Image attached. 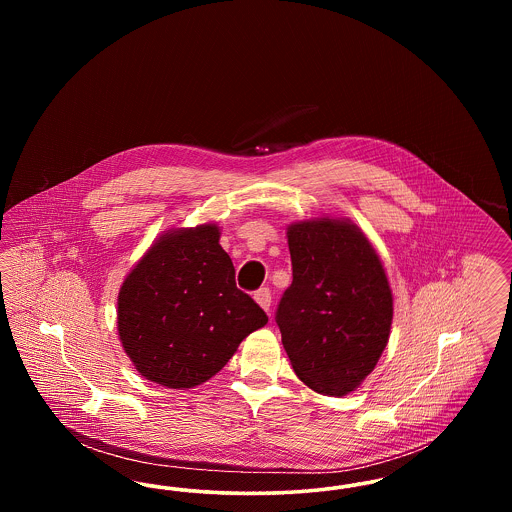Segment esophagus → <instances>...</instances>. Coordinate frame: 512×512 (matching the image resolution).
<instances>
[{"label": "esophagus", "mask_w": 512, "mask_h": 512, "mask_svg": "<svg viewBox=\"0 0 512 512\" xmlns=\"http://www.w3.org/2000/svg\"><path fill=\"white\" fill-rule=\"evenodd\" d=\"M253 297H255V301H257L265 311L270 309V299H272V295H270L268 288H259L257 292L253 293Z\"/></svg>", "instance_id": "34e87169"}]
</instances>
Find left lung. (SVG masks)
Masks as SVG:
<instances>
[{
  "mask_svg": "<svg viewBox=\"0 0 512 512\" xmlns=\"http://www.w3.org/2000/svg\"><path fill=\"white\" fill-rule=\"evenodd\" d=\"M292 286L276 324L295 374L311 390L345 395L374 370L390 338L393 297L376 249L351 220L288 226Z\"/></svg>",
  "mask_w": 512,
  "mask_h": 512,
  "instance_id": "8db88e82",
  "label": "left lung"
}]
</instances>
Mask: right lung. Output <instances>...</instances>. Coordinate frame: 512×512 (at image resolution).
I'll use <instances>...</instances> for the list:
<instances>
[{
	"label": "right lung",
	"instance_id": "obj_1",
	"mask_svg": "<svg viewBox=\"0 0 512 512\" xmlns=\"http://www.w3.org/2000/svg\"><path fill=\"white\" fill-rule=\"evenodd\" d=\"M217 224L176 228L146 251L122 282L117 328L136 370L172 390L213 378L238 345L268 322L236 286Z\"/></svg>",
	"mask_w": 512,
	"mask_h": 512
}]
</instances>
